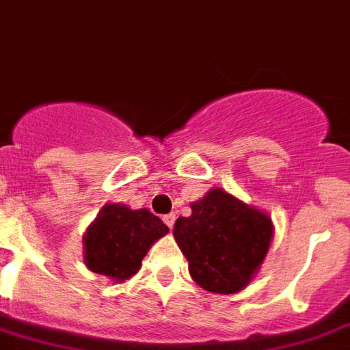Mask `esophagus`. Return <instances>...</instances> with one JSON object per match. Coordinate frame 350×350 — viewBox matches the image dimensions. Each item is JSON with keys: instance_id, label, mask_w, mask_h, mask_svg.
<instances>
[{"instance_id": "obj_1", "label": "esophagus", "mask_w": 350, "mask_h": 350, "mask_svg": "<svg viewBox=\"0 0 350 350\" xmlns=\"http://www.w3.org/2000/svg\"><path fill=\"white\" fill-rule=\"evenodd\" d=\"M163 222H165L169 228H172L176 222V213H167V215H163Z\"/></svg>"}]
</instances>
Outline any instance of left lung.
<instances>
[{
    "label": "left lung",
    "instance_id": "1",
    "mask_svg": "<svg viewBox=\"0 0 350 350\" xmlns=\"http://www.w3.org/2000/svg\"><path fill=\"white\" fill-rule=\"evenodd\" d=\"M190 208L192 215L176 220L172 234L192 280L215 293L245 288L269 252L270 217L222 189H211Z\"/></svg>",
    "mask_w": 350,
    "mask_h": 350
}]
</instances>
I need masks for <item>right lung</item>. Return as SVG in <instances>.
<instances>
[{"label": "right lung", "instance_id": "add662e5", "mask_svg": "<svg viewBox=\"0 0 350 350\" xmlns=\"http://www.w3.org/2000/svg\"><path fill=\"white\" fill-rule=\"evenodd\" d=\"M167 233L169 228L146 208L105 204L83 237L85 265L116 283L130 280L149 247Z\"/></svg>", "mask_w": 350, "mask_h": 350}]
</instances>
